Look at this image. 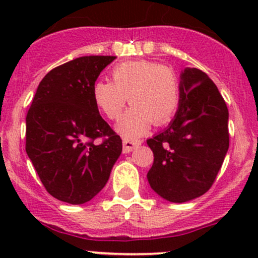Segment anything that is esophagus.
<instances>
[{"mask_svg": "<svg viewBox=\"0 0 258 258\" xmlns=\"http://www.w3.org/2000/svg\"><path fill=\"white\" fill-rule=\"evenodd\" d=\"M142 142L138 141V139H128V138H123L122 139V144H123V153H131L132 150H135L136 148H138L141 146Z\"/></svg>", "mask_w": 258, "mask_h": 258, "instance_id": "obj_1", "label": "esophagus"}]
</instances>
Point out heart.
Wrapping results in <instances>:
<instances>
[{"instance_id": "b5f03b06", "label": "heart", "mask_w": 258, "mask_h": 258, "mask_svg": "<svg viewBox=\"0 0 258 258\" xmlns=\"http://www.w3.org/2000/svg\"><path fill=\"white\" fill-rule=\"evenodd\" d=\"M111 82H94L92 98L106 117L116 120L127 99L133 104L117 123L125 137H138L149 126L167 123L179 105L180 88L171 68L146 59L123 61L110 72Z\"/></svg>"}]
</instances>
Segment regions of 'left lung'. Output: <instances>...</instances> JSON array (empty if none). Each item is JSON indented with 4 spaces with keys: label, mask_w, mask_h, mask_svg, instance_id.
<instances>
[{
    "label": "left lung",
    "mask_w": 258,
    "mask_h": 258,
    "mask_svg": "<svg viewBox=\"0 0 258 258\" xmlns=\"http://www.w3.org/2000/svg\"><path fill=\"white\" fill-rule=\"evenodd\" d=\"M179 78L173 120L147 141L154 153L148 182L162 199L178 204L211 188L229 148V114L217 86L197 68H185Z\"/></svg>",
    "instance_id": "1"
}]
</instances>
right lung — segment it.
<instances>
[{"instance_id":"obj_1","label":"right lung","mask_w":258,"mask_h":258,"mask_svg":"<svg viewBox=\"0 0 258 258\" xmlns=\"http://www.w3.org/2000/svg\"><path fill=\"white\" fill-rule=\"evenodd\" d=\"M116 57H80L42 79L26 115V154L55 199L80 205L104 188L122 152L120 136L100 116L92 87ZM99 137L107 138L100 145Z\"/></svg>"}]
</instances>
